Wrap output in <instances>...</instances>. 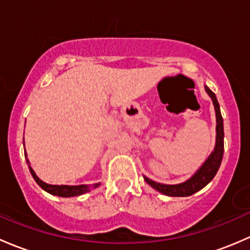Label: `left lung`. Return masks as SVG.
Wrapping results in <instances>:
<instances>
[{"label": "left lung", "instance_id": "8db88e82", "mask_svg": "<svg viewBox=\"0 0 250 250\" xmlns=\"http://www.w3.org/2000/svg\"><path fill=\"white\" fill-rule=\"evenodd\" d=\"M206 92L209 95L212 99L213 104H214L215 109V118H217V137H215V146L210 155L208 156L207 160L202 164V166L190 177L188 181L181 183V184H161V183H156L148 177L143 176L144 181L148 183L151 188L158 190L161 194L167 195V196H176V197H184L190 196V195L195 194L202 188H205L214 176L217 174L218 169H219L221 160H223L224 154V124H223V117L220 113V107L218 104L217 96L214 92L209 89L208 86H205Z\"/></svg>", "mask_w": 250, "mask_h": 250}]
</instances>
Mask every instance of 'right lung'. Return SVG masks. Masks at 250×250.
Masks as SVG:
<instances>
[{
    "mask_svg": "<svg viewBox=\"0 0 250 250\" xmlns=\"http://www.w3.org/2000/svg\"><path fill=\"white\" fill-rule=\"evenodd\" d=\"M25 144V143H24ZM25 158H26V163L29 164V168L31 174H32L33 179H35L36 183L42 188L43 190L49 192L51 195H55V196H60V197H72V196H79V195H83L85 192L90 191L89 185H51V184H47L43 181H41L37 176H36L35 171L32 169V167L30 166V161L27 159V154H25ZM100 185V183L97 184H94L92 188H97Z\"/></svg>",
    "mask_w": 250,
    "mask_h": 250,
    "instance_id": "right-lung-1",
    "label": "right lung"
}]
</instances>
